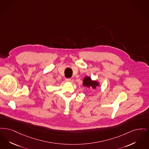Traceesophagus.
<instances>
[{"label":"esophagus","instance_id":"34e87169","mask_svg":"<svg viewBox=\"0 0 149 149\" xmlns=\"http://www.w3.org/2000/svg\"><path fill=\"white\" fill-rule=\"evenodd\" d=\"M71 78H65V81L66 82H70L71 81Z\"/></svg>","mask_w":149,"mask_h":149}]
</instances>
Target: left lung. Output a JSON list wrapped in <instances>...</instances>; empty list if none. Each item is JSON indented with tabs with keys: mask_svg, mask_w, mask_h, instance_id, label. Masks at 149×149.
<instances>
[{
	"mask_svg": "<svg viewBox=\"0 0 149 149\" xmlns=\"http://www.w3.org/2000/svg\"><path fill=\"white\" fill-rule=\"evenodd\" d=\"M83 85L88 87V88L92 87V88H96L97 86H98V83L96 81H92L90 77H86L84 79Z\"/></svg>",
	"mask_w": 149,
	"mask_h": 149,
	"instance_id": "left-lung-1",
	"label": "left lung"
}]
</instances>
